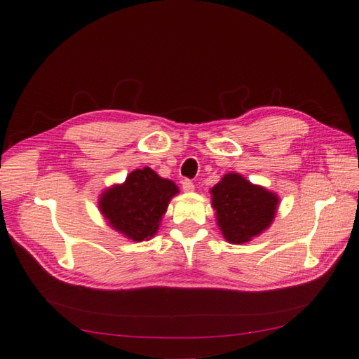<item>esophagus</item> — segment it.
Segmentation results:
<instances>
[{"label": "esophagus", "instance_id": "esophagus-1", "mask_svg": "<svg viewBox=\"0 0 359 359\" xmlns=\"http://www.w3.org/2000/svg\"><path fill=\"white\" fill-rule=\"evenodd\" d=\"M182 189H184L185 193H193L194 191V184L191 180L187 179V180L182 182Z\"/></svg>", "mask_w": 359, "mask_h": 359}]
</instances>
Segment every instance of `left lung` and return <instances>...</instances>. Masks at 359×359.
Wrapping results in <instances>:
<instances>
[{
  "label": "left lung",
  "mask_w": 359,
  "mask_h": 359,
  "mask_svg": "<svg viewBox=\"0 0 359 359\" xmlns=\"http://www.w3.org/2000/svg\"><path fill=\"white\" fill-rule=\"evenodd\" d=\"M220 233L230 243L241 245L257 238L276 216L279 196L251 184L239 172H228L210 189Z\"/></svg>",
  "instance_id": "1"
}]
</instances>
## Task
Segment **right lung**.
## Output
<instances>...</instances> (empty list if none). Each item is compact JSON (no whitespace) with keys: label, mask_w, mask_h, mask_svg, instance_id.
Segmentation results:
<instances>
[{"label":"right lung","mask_w":359,"mask_h":359,"mask_svg":"<svg viewBox=\"0 0 359 359\" xmlns=\"http://www.w3.org/2000/svg\"><path fill=\"white\" fill-rule=\"evenodd\" d=\"M179 188L149 166L137 168L123 184H116L98 197V210L106 222L133 242L152 239Z\"/></svg>","instance_id":"add662e5"}]
</instances>
